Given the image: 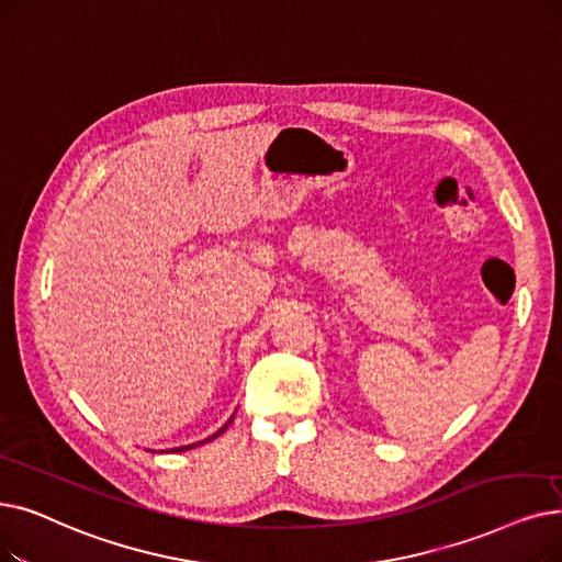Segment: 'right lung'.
Returning a JSON list of instances; mask_svg holds the SVG:
<instances>
[{
  "label": "right lung",
  "instance_id": "obj_1",
  "mask_svg": "<svg viewBox=\"0 0 562 562\" xmlns=\"http://www.w3.org/2000/svg\"><path fill=\"white\" fill-rule=\"evenodd\" d=\"M232 420H234V418H229V423H232ZM229 423H227V425H229ZM227 425H225L223 429H217V431H215V434H213L211 438H215V436H221V434H223V431L227 429ZM211 438H206V441H211ZM206 441H200V443H192V446H183V448H175L172 452H183V450H190V448H198V446H202V443H206Z\"/></svg>",
  "mask_w": 562,
  "mask_h": 562
}]
</instances>
